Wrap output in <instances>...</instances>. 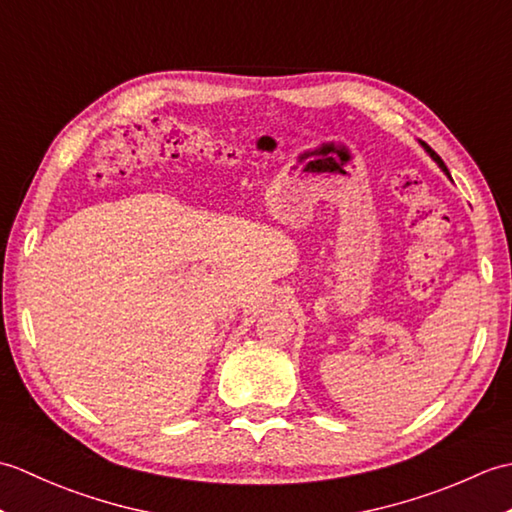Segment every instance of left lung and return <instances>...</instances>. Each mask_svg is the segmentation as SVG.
<instances>
[{
    "label": "left lung",
    "instance_id": "obj_1",
    "mask_svg": "<svg viewBox=\"0 0 512 512\" xmlns=\"http://www.w3.org/2000/svg\"><path fill=\"white\" fill-rule=\"evenodd\" d=\"M422 147H424V151H427V154H429V156H431V158H433V160H436V162H438V167H440V169H442V171H444V173H447V176H449V178H451V173H449V169H447V165H444V162H442V158H440V156H438V154H436V151H433V149H431V147H429V145H427V143H422Z\"/></svg>",
    "mask_w": 512,
    "mask_h": 512
}]
</instances>
